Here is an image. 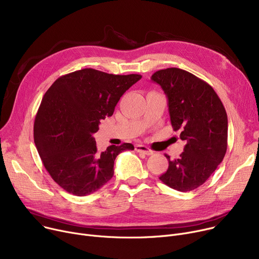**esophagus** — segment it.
I'll list each match as a JSON object with an SVG mask.
<instances>
[{"label":"esophagus","mask_w":259,"mask_h":259,"mask_svg":"<svg viewBox=\"0 0 259 259\" xmlns=\"http://www.w3.org/2000/svg\"><path fill=\"white\" fill-rule=\"evenodd\" d=\"M135 151L139 152V153H142V154H145V155H147V156L153 154V151L150 150L148 147H146L144 145H136L135 146Z\"/></svg>","instance_id":"1"}]
</instances>
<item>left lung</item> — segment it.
<instances>
[{
  "label": "left lung",
  "mask_w": 259,
  "mask_h": 259,
  "mask_svg": "<svg viewBox=\"0 0 259 259\" xmlns=\"http://www.w3.org/2000/svg\"><path fill=\"white\" fill-rule=\"evenodd\" d=\"M151 80L167 98L171 126L185 142L180 157L170 160L159 179L179 192L194 191L207 180L227 151L228 118L211 86L181 68L155 72Z\"/></svg>",
  "instance_id": "8db88e82"
}]
</instances>
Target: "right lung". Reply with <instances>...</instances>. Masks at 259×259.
Here are the masks:
<instances>
[{"instance_id": "obj_1", "label": "right lung", "mask_w": 259, "mask_h": 259, "mask_svg": "<svg viewBox=\"0 0 259 259\" xmlns=\"http://www.w3.org/2000/svg\"><path fill=\"white\" fill-rule=\"evenodd\" d=\"M142 78L83 68L59 77L45 94L34 120V143L48 173L75 196H88L113 176L119 153L133 145L97 149L93 134L118 100Z\"/></svg>"}]
</instances>
